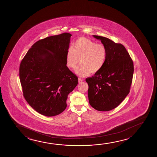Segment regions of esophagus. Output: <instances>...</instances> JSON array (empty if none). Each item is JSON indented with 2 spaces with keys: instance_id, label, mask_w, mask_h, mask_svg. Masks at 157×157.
<instances>
[{
  "instance_id": "esophagus-1",
  "label": "esophagus",
  "mask_w": 157,
  "mask_h": 157,
  "mask_svg": "<svg viewBox=\"0 0 157 157\" xmlns=\"http://www.w3.org/2000/svg\"><path fill=\"white\" fill-rule=\"evenodd\" d=\"M82 81H83V79H82L81 78H78V82H82Z\"/></svg>"
}]
</instances>
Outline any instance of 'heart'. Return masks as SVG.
Masks as SVG:
<instances>
[{
	"mask_svg": "<svg viewBox=\"0 0 157 157\" xmlns=\"http://www.w3.org/2000/svg\"><path fill=\"white\" fill-rule=\"evenodd\" d=\"M107 57V50L105 45L97 43L90 39L80 37L73 44L72 48L67 52L66 61L67 67L76 69V73L81 77L94 75L102 69Z\"/></svg>",
	"mask_w": 157,
	"mask_h": 157,
	"instance_id": "b5f03b06",
	"label": "heart"
}]
</instances>
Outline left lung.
<instances>
[{
	"label": "left lung",
	"instance_id": "obj_1",
	"mask_svg": "<svg viewBox=\"0 0 157 157\" xmlns=\"http://www.w3.org/2000/svg\"><path fill=\"white\" fill-rule=\"evenodd\" d=\"M107 50L102 69L87 78L89 103L95 109L105 112L117 107L129 94L132 82L133 63L124 45L107 37L93 35Z\"/></svg>",
	"mask_w": 157,
	"mask_h": 157
}]
</instances>
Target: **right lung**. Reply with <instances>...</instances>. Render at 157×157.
Here are the masks:
<instances>
[{
  "label": "right lung",
  "mask_w": 157,
  "mask_h": 157,
  "mask_svg": "<svg viewBox=\"0 0 157 157\" xmlns=\"http://www.w3.org/2000/svg\"><path fill=\"white\" fill-rule=\"evenodd\" d=\"M72 35L64 33L42 39L32 46L19 67L23 95L40 114L54 116L67 108V95L77 85V76L67 66Z\"/></svg>",
  "instance_id": "obj_1"
}]
</instances>
